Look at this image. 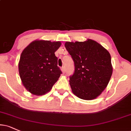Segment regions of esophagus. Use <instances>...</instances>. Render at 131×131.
<instances>
[{
	"mask_svg": "<svg viewBox=\"0 0 131 131\" xmlns=\"http://www.w3.org/2000/svg\"><path fill=\"white\" fill-rule=\"evenodd\" d=\"M61 71H62L63 73H65V67H61Z\"/></svg>",
	"mask_w": 131,
	"mask_h": 131,
	"instance_id": "esophagus-1",
	"label": "esophagus"
}]
</instances>
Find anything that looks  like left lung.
<instances>
[{
	"mask_svg": "<svg viewBox=\"0 0 131 131\" xmlns=\"http://www.w3.org/2000/svg\"><path fill=\"white\" fill-rule=\"evenodd\" d=\"M65 47L75 64V72L69 80L72 92L81 99H95L106 89L112 76L110 53L89 39L66 42Z\"/></svg>",
	"mask_w": 131,
	"mask_h": 131,
	"instance_id": "left-lung-1",
	"label": "left lung"
}]
</instances>
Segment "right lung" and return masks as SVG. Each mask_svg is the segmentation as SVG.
I'll use <instances>...</instances> for the list:
<instances>
[{"mask_svg":"<svg viewBox=\"0 0 131 131\" xmlns=\"http://www.w3.org/2000/svg\"><path fill=\"white\" fill-rule=\"evenodd\" d=\"M61 43L36 40L21 53L19 72L25 89L32 94L43 95L51 89L62 73L54 52Z\"/></svg>","mask_w":131,"mask_h":131,"instance_id":"add662e5","label":"right lung"}]
</instances>
